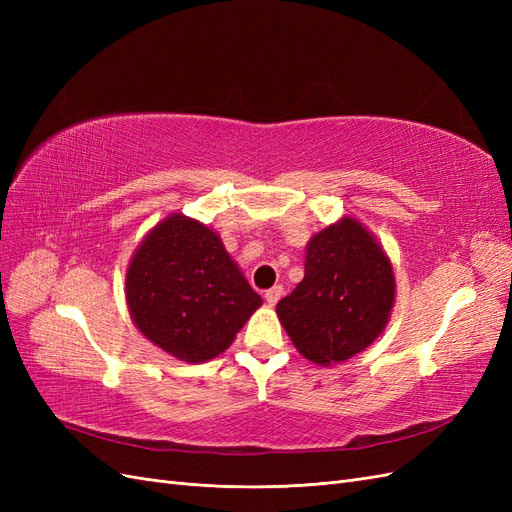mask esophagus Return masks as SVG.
<instances>
[{"label": "esophagus", "mask_w": 512, "mask_h": 512, "mask_svg": "<svg viewBox=\"0 0 512 512\" xmlns=\"http://www.w3.org/2000/svg\"><path fill=\"white\" fill-rule=\"evenodd\" d=\"M282 294H284V288H282V286H273V288H269V290L265 292V301L273 307V305H277V301L282 299Z\"/></svg>", "instance_id": "esophagus-1"}]
</instances>
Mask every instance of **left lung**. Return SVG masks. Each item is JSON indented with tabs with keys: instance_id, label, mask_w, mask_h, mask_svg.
Returning a JSON list of instances; mask_svg holds the SVG:
<instances>
[{
	"instance_id": "1",
	"label": "left lung",
	"mask_w": 512,
	"mask_h": 512,
	"mask_svg": "<svg viewBox=\"0 0 512 512\" xmlns=\"http://www.w3.org/2000/svg\"><path fill=\"white\" fill-rule=\"evenodd\" d=\"M395 303L389 256L354 218L307 243L305 277L277 303V316L307 361L344 363L374 344Z\"/></svg>"
}]
</instances>
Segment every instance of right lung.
<instances>
[{
	"instance_id": "add662e5",
	"label": "right lung",
	"mask_w": 512,
	"mask_h": 512,
	"mask_svg": "<svg viewBox=\"0 0 512 512\" xmlns=\"http://www.w3.org/2000/svg\"><path fill=\"white\" fill-rule=\"evenodd\" d=\"M126 299L138 331L185 363L222 354L262 305L222 239L181 213L168 215L136 247Z\"/></svg>"
}]
</instances>
